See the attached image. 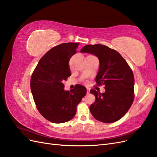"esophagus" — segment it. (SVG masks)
I'll list each match as a JSON object with an SVG mask.
<instances>
[{"label":"esophagus","mask_w":157,"mask_h":157,"mask_svg":"<svg viewBox=\"0 0 157 157\" xmlns=\"http://www.w3.org/2000/svg\"><path fill=\"white\" fill-rule=\"evenodd\" d=\"M87 94H89L90 93V89L89 88H87Z\"/></svg>","instance_id":"1"}]
</instances>
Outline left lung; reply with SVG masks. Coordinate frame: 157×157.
<instances>
[{"label": "left lung", "instance_id": "obj_1", "mask_svg": "<svg viewBox=\"0 0 157 157\" xmlns=\"http://www.w3.org/2000/svg\"><path fill=\"white\" fill-rule=\"evenodd\" d=\"M80 52L93 54L99 59L96 82L98 85H104L105 89L101 94L90 90L96 97V101L90 106L92 115L105 123L121 119L129 110L134 99V77L132 69L117 51L107 46L86 45Z\"/></svg>", "mask_w": 157, "mask_h": 157}]
</instances>
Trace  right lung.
Wrapping results in <instances>:
<instances>
[{
  "instance_id": "add662e5",
  "label": "right lung",
  "mask_w": 157,
  "mask_h": 157,
  "mask_svg": "<svg viewBox=\"0 0 157 157\" xmlns=\"http://www.w3.org/2000/svg\"><path fill=\"white\" fill-rule=\"evenodd\" d=\"M78 43L56 46L44 55L31 78V90L38 111L53 123H63L75 117L77 106L86 94V88L77 84L65 90L63 81L71 76L69 61L77 53Z\"/></svg>"
}]
</instances>
